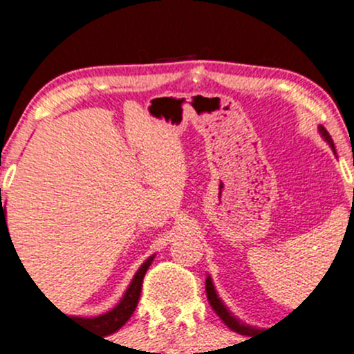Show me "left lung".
I'll return each instance as SVG.
<instances>
[{
	"instance_id": "8db88e82",
	"label": "left lung",
	"mask_w": 354,
	"mask_h": 354,
	"mask_svg": "<svg viewBox=\"0 0 354 354\" xmlns=\"http://www.w3.org/2000/svg\"><path fill=\"white\" fill-rule=\"evenodd\" d=\"M319 131H320V133H322V137L326 138V142L330 145L332 151H334V154H335L334 142H332L329 131H327L324 127H319ZM205 291H207V298H209V303H210V306H212V310L217 313V315H219V319L223 320V322L226 324V326L230 327L231 330L238 332V334H243V335L250 334V332L253 330L252 327H248V326H245V324H241L240 320H238L236 317H234L233 313H231L230 310L226 308V305H224V303L221 301V298H219V296H217L216 288H214L210 276H207V279H205Z\"/></svg>"
}]
</instances>
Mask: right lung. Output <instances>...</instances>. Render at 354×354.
I'll return each instance as SVG.
<instances>
[{
	"instance_id": "obj_1",
	"label": "right lung",
	"mask_w": 354,
	"mask_h": 354,
	"mask_svg": "<svg viewBox=\"0 0 354 354\" xmlns=\"http://www.w3.org/2000/svg\"><path fill=\"white\" fill-rule=\"evenodd\" d=\"M5 217H6V210L5 207H3L1 190H0V231L3 227H6ZM6 231H8V227H6ZM152 260H154V255L149 257V259L142 263V267L137 270L133 279H131L130 286H128L127 292H124L123 298H121V301L118 303L113 310L102 313V315L92 317V319H84V317H68V319L75 320V322L80 324V326L87 327V329H91L92 332H99V334L102 335H109L113 334V332H116L118 329H121V327L128 322V319L133 315L135 308H137L138 298H140V292H142V283H144V276L145 272H147L149 267H151ZM63 315H65V313H63Z\"/></svg>"
}]
</instances>
